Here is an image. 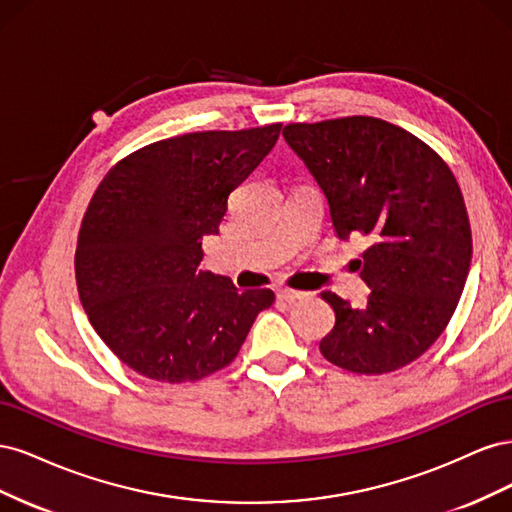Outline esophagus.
Instances as JSON below:
<instances>
[{
	"label": "esophagus",
	"mask_w": 512,
	"mask_h": 512,
	"mask_svg": "<svg viewBox=\"0 0 512 512\" xmlns=\"http://www.w3.org/2000/svg\"><path fill=\"white\" fill-rule=\"evenodd\" d=\"M303 297H305V292H301V290H290V288H280V290H277V299L286 301V303L301 301Z\"/></svg>",
	"instance_id": "obj_1"
}]
</instances>
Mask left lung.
Instances as JSON below:
<instances>
[{"label": "left lung", "instance_id": "8db88e82", "mask_svg": "<svg viewBox=\"0 0 512 512\" xmlns=\"http://www.w3.org/2000/svg\"><path fill=\"white\" fill-rule=\"evenodd\" d=\"M282 134L327 196L337 237L369 243L359 262L371 288L365 305L320 294L335 312L322 356L365 376L416 361L455 314L472 260L451 168L421 138L376 117L288 123Z\"/></svg>", "mask_w": 512, "mask_h": 512}]
</instances>
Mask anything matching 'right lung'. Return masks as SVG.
I'll use <instances>...</instances> for the list:
<instances>
[{"instance_id": "1", "label": "right lung", "mask_w": 512, "mask_h": 512, "mask_svg": "<svg viewBox=\"0 0 512 512\" xmlns=\"http://www.w3.org/2000/svg\"><path fill=\"white\" fill-rule=\"evenodd\" d=\"M282 123L166 138L100 181L79 230L74 271L91 327L149 380L194 382L232 363L269 288L239 290L200 271L230 192L277 143Z\"/></svg>"}]
</instances>
